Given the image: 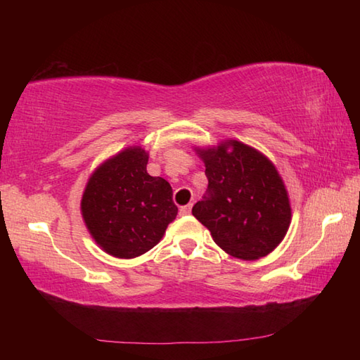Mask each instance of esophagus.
Segmentation results:
<instances>
[{
  "instance_id": "esophagus-1",
  "label": "esophagus",
  "mask_w": 360,
  "mask_h": 360,
  "mask_svg": "<svg viewBox=\"0 0 360 360\" xmlns=\"http://www.w3.org/2000/svg\"><path fill=\"white\" fill-rule=\"evenodd\" d=\"M192 212V204H187V205H182V207L179 209V215H182V217H186V215H188V213Z\"/></svg>"
}]
</instances>
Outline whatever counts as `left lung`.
<instances>
[{
	"instance_id": "8db88e82",
	"label": "left lung",
	"mask_w": 360,
	"mask_h": 360,
	"mask_svg": "<svg viewBox=\"0 0 360 360\" xmlns=\"http://www.w3.org/2000/svg\"><path fill=\"white\" fill-rule=\"evenodd\" d=\"M209 186L193 217L227 254L257 259L285 238L290 223L288 193L274 164L238 141L198 150Z\"/></svg>"
}]
</instances>
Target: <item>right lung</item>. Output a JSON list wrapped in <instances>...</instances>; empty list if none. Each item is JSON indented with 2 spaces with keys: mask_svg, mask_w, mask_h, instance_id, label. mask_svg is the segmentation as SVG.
Returning <instances> with one entry per match:
<instances>
[{
  "mask_svg": "<svg viewBox=\"0 0 360 360\" xmlns=\"http://www.w3.org/2000/svg\"><path fill=\"white\" fill-rule=\"evenodd\" d=\"M147 164L145 150H124L97 168L82 198L91 235L117 258H134L155 248L178 215L172 186L150 176Z\"/></svg>",
  "mask_w": 360,
  "mask_h": 360,
  "instance_id": "1",
  "label": "right lung"
}]
</instances>
